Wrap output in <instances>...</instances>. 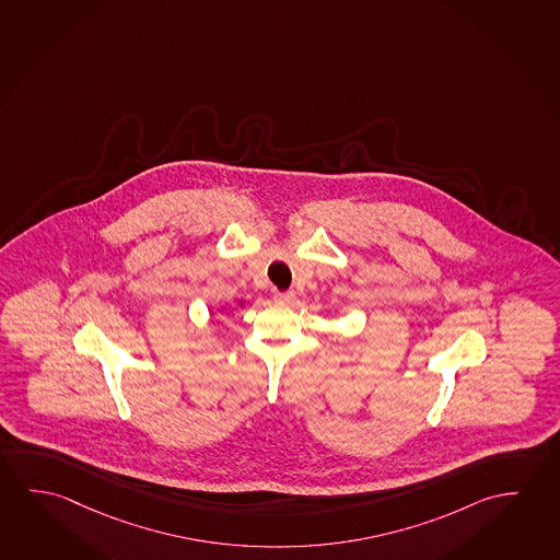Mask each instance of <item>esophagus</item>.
<instances>
[{
	"label": "esophagus",
	"instance_id": "1",
	"mask_svg": "<svg viewBox=\"0 0 560 560\" xmlns=\"http://www.w3.org/2000/svg\"><path fill=\"white\" fill-rule=\"evenodd\" d=\"M293 300H295V293L293 292L275 293V303H278V305H292Z\"/></svg>",
	"mask_w": 560,
	"mask_h": 560
}]
</instances>
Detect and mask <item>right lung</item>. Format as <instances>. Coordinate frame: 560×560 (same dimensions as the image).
Instances as JSON below:
<instances>
[{"mask_svg": "<svg viewBox=\"0 0 560 560\" xmlns=\"http://www.w3.org/2000/svg\"><path fill=\"white\" fill-rule=\"evenodd\" d=\"M240 307H243V302H240Z\"/></svg>", "mask_w": 560, "mask_h": 560, "instance_id": "obj_1", "label": "right lung"}]
</instances>
